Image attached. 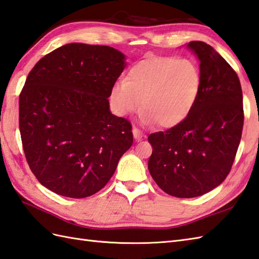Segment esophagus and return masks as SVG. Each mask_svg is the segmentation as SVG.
<instances>
[{
  "mask_svg": "<svg viewBox=\"0 0 259 259\" xmlns=\"http://www.w3.org/2000/svg\"><path fill=\"white\" fill-rule=\"evenodd\" d=\"M132 134H134V137H135V139L137 141H141L143 139V137H144L142 132L137 128H134V130H132Z\"/></svg>",
  "mask_w": 259,
  "mask_h": 259,
  "instance_id": "34e87169",
  "label": "esophagus"
}]
</instances>
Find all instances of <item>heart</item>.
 Here are the masks:
<instances>
[{
    "instance_id": "heart-1",
    "label": "heart",
    "mask_w": 259,
    "mask_h": 259,
    "mask_svg": "<svg viewBox=\"0 0 259 259\" xmlns=\"http://www.w3.org/2000/svg\"><path fill=\"white\" fill-rule=\"evenodd\" d=\"M201 87V70L193 61L151 57L131 67L125 80L113 83L110 99L120 116L137 111L142 100V123L171 128L189 117Z\"/></svg>"
}]
</instances>
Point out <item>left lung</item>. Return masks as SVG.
Instances as JSON below:
<instances>
[{
	"instance_id": "obj_1",
	"label": "left lung",
	"mask_w": 259,
	"mask_h": 259,
	"mask_svg": "<svg viewBox=\"0 0 259 259\" xmlns=\"http://www.w3.org/2000/svg\"><path fill=\"white\" fill-rule=\"evenodd\" d=\"M200 62L202 87L183 122L148 137L153 151L148 162L152 179L165 193L196 197L226 179L242 138L243 93L237 74L212 46L190 41Z\"/></svg>"
}]
</instances>
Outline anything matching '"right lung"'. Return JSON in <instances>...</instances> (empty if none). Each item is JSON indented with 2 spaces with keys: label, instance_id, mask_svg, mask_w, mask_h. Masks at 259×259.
Masks as SVG:
<instances>
[{
  "label": "right lung",
  "instance_id": "obj_1",
  "mask_svg": "<svg viewBox=\"0 0 259 259\" xmlns=\"http://www.w3.org/2000/svg\"><path fill=\"white\" fill-rule=\"evenodd\" d=\"M125 65L113 47L70 43L28 74L20 95L23 149L36 179L54 193H97L132 146L130 122L112 115L108 100Z\"/></svg>",
  "mask_w": 259,
  "mask_h": 259
}]
</instances>
